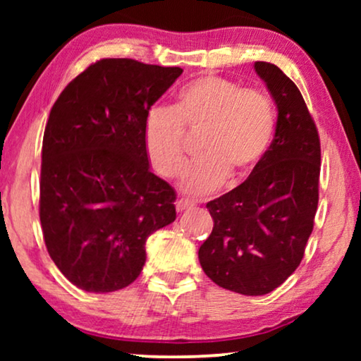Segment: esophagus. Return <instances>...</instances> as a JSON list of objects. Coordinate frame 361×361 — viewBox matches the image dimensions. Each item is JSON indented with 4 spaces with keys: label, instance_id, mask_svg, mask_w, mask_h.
Here are the masks:
<instances>
[{
    "label": "esophagus",
    "instance_id": "esophagus-1",
    "mask_svg": "<svg viewBox=\"0 0 361 361\" xmlns=\"http://www.w3.org/2000/svg\"><path fill=\"white\" fill-rule=\"evenodd\" d=\"M195 204L192 200H189V199H179L176 202V209H177V212H184V210H189V209H192V207H194Z\"/></svg>",
    "mask_w": 361,
    "mask_h": 361
}]
</instances>
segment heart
<instances>
[{"mask_svg":"<svg viewBox=\"0 0 361 361\" xmlns=\"http://www.w3.org/2000/svg\"><path fill=\"white\" fill-rule=\"evenodd\" d=\"M184 128L202 130L200 156L187 164L180 185L187 194L204 195L230 176L233 180L250 176L263 161L274 137V103L268 93L209 73L182 87L172 108H151L142 145L151 167L164 179H174L184 167Z\"/></svg>","mask_w":361,"mask_h":361,"instance_id":"1","label":"heart"}]
</instances>
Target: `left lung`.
Instances as JSON below:
<instances>
[{
	"label": "left lung",
	"instance_id": "left-lung-1",
	"mask_svg": "<svg viewBox=\"0 0 361 361\" xmlns=\"http://www.w3.org/2000/svg\"><path fill=\"white\" fill-rule=\"evenodd\" d=\"M278 108L274 140L243 184L207 204L214 230L199 250L220 288L263 295L298 269L319 204L320 140L295 83L269 62H255Z\"/></svg>",
	"mask_w": 361,
	"mask_h": 361
}]
</instances>
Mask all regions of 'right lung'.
Masks as SVG:
<instances>
[{
	"instance_id": "obj_1",
	"label": "right lung",
	"mask_w": 361,
	"mask_h": 361,
	"mask_svg": "<svg viewBox=\"0 0 361 361\" xmlns=\"http://www.w3.org/2000/svg\"><path fill=\"white\" fill-rule=\"evenodd\" d=\"M180 67L102 59L54 103L42 140L39 216L61 273L87 293L130 286L146 240L176 220V190L149 169L142 126Z\"/></svg>"
}]
</instances>
